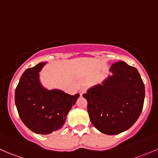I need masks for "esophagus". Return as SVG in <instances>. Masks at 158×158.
<instances>
[{
	"label": "esophagus",
	"mask_w": 158,
	"mask_h": 158,
	"mask_svg": "<svg viewBox=\"0 0 158 158\" xmlns=\"http://www.w3.org/2000/svg\"><path fill=\"white\" fill-rule=\"evenodd\" d=\"M86 91H87L86 87H82V88L80 89V91H79V94H80V95H82L84 93L86 92Z\"/></svg>",
	"instance_id": "obj_1"
}]
</instances>
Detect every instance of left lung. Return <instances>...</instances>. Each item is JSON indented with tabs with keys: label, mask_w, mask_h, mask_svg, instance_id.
I'll return each instance as SVG.
<instances>
[{
	"label": "left lung",
	"mask_w": 158,
	"mask_h": 158,
	"mask_svg": "<svg viewBox=\"0 0 158 158\" xmlns=\"http://www.w3.org/2000/svg\"><path fill=\"white\" fill-rule=\"evenodd\" d=\"M112 73L102 85L89 89L82 96L92 124L106 135H118L130 128L141 114L145 89L138 69L123 61L111 65Z\"/></svg>",
	"instance_id": "1"
}]
</instances>
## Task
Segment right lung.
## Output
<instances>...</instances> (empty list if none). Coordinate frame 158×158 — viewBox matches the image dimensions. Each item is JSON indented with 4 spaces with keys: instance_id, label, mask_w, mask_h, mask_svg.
<instances>
[{
    "instance_id": "right-lung-1",
    "label": "right lung",
    "mask_w": 158,
    "mask_h": 158,
    "mask_svg": "<svg viewBox=\"0 0 158 158\" xmlns=\"http://www.w3.org/2000/svg\"><path fill=\"white\" fill-rule=\"evenodd\" d=\"M46 63L26 69L15 89V104L22 122L30 130L48 135L63 126L79 94L69 95L59 89L43 87L39 73Z\"/></svg>"
}]
</instances>
